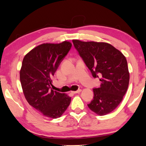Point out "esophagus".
Here are the masks:
<instances>
[{
	"mask_svg": "<svg viewBox=\"0 0 146 146\" xmlns=\"http://www.w3.org/2000/svg\"><path fill=\"white\" fill-rule=\"evenodd\" d=\"M81 92H82V90L81 89H79V90H76V91H72V92H71V93H72V94H78V93Z\"/></svg>",
	"mask_w": 146,
	"mask_h": 146,
	"instance_id": "1",
	"label": "esophagus"
}]
</instances>
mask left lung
<instances>
[{
    "instance_id": "left-lung-1",
    "label": "left lung",
    "mask_w": 146,
    "mask_h": 146,
    "mask_svg": "<svg viewBox=\"0 0 146 146\" xmlns=\"http://www.w3.org/2000/svg\"><path fill=\"white\" fill-rule=\"evenodd\" d=\"M72 41L93 77L101 82L99 87L93 89L94 96L88 107L98 115L110 113L122 102L128 88L130 76L125 57L106 42Z\"/></svg>"
}]
</instances>
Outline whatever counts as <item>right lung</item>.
Instances as JSON below:
<instances>
[{
  "instance_id": "add662e5",
  "label": "right lung",
  "mask_w": 146,
  "mask_h": 146,
  "mask_svg": "<svg viewBox=\"0 0 146 146\" xmlns=\"http://www.w3.org/2000/svg\"><path fill=\"white\" fill-rule=\"evenodd\" d=\"M71 43H46L33 49L24 56L20 80L26 100L43 115L60 117L71 102V97L51 88L52 78L71 48Z\"/></svg>"
}]
</instances>
